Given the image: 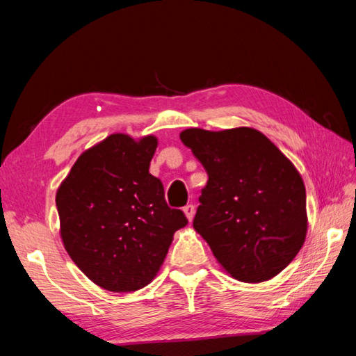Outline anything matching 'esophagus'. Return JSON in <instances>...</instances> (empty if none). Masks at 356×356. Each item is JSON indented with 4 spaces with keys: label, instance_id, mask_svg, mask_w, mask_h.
<instances>
[{
    "label": "esophagus",
    "instance_id": "1",
    "mask_svg": "<svg viewBox=\"0 0 356 356\" xmlns=\"http://www.w3.org/2000/svg\"><path fill=\"white\" fill-rule=\"evenodd\" d=\"M184 213L186 218H188V221H191L193 216H195V206H193V204H186L184 207Z\"/></svg>",
    "mask_w": 356,
    "mask_h": 356
}]
</instances>
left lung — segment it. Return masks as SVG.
<instances>
[{
  "mask_svg": "<svg viewBox=\"0 0 356 356\" xmlns=\"http://www.w3.org/2000/svg\"><path fill=\"white\" fill-rule=\"evenodd\" d=\"M180 140L207 171L193 227L216 261L243 282L282 272L308 229L306 190L295 166L254 129H188Z\"/></svg>",
  "mask_w": 356,
  "mask_h": 356,
  "instance_id": "left-lung-1",
  "label": "left lung"
}]
</instances>
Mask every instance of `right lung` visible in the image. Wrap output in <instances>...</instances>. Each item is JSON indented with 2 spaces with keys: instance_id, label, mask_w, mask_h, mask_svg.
Wrapping results in <instances>:
<instances>
[{
  "instance_id": "right-lung-1",
  "label": "right lung",
  "mask_w": 356,
  "mask_h": 356,
  "mask_svg": "<svg viewBox=\"0 0 356 356\" xmlns=\"http://www.w3.org/2000/svg\"><path fill=\"white\" fill-rule=\"evenodd\" d=\"M156 138L110 135L83 152L56 193L65 250L95 284L111 292L147 286L172 236L188 225L149 172Z\"/></svg>"
}]
</instances>
